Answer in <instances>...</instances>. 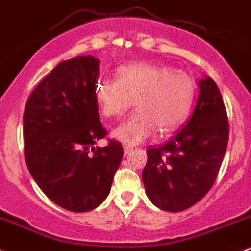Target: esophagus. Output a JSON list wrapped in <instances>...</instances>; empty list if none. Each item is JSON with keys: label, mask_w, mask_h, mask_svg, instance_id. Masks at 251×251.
I'll return each mask as SVG.
<instances>
[{"label": "esophagus", "mask_w": 251, "mask_h": 251, "mask_svg": "<svg viewBox=\"0 0 251 251\" xmlns=\"http://www.w3.org/2000/svg\"><path fill=\"white\" fill-rule=\"evenodd\" d=\"M131 151H132L131 147H127V145H125V147H124V153H125V156L127 155V153H130Z\"/></svg>", "instance_id": "esophagus-1"}]
</instances>
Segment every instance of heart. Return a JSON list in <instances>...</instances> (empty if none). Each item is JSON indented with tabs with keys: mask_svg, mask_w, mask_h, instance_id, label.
I'll use <instances>...</instances> for the list:
<instances>
[{
	"mask_svg": "<svg viewBox=\"0 0 251 251\" xmlns=\"http://www.w3.org/2000/svg\"><path fill=\"white\" fill-rule=\"evenodd\" d=\"M95 100L106 118H119L133 101L136 112L115 127L113 138L136 145L177 128L188 115L194 99V82L182 70L152 64H130L118 69L115 79L100 78Z\"/></svg>",
	"mask_w": 251,
	"mask_h": 251,
	"instance_id": "obj_1",
	"label": "heart"
}]
</instances>
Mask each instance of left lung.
I'll use <instances>...</instances> for the list:
<instances>
[{"instance_id":"left-lung-1","label":"left lung","mask_w":251,"mask_h":251,"mask_svg":"<svg viewBox=\"0 0 251 251\" xmlns=\"http://www.w3.org/2000/svg\"><path fill=\"white\" fill-rule=\"evenodd\" d=\"M198 85L191 118L164 144L147 149L145 193L167 212L184 211L200 201L213 186L226 152L228 121L218 85L211 77Z\"/></svg>"}]
</instances>
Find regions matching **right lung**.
Segmentation results:
<instances>
[{"label":"right lung","mask_w":251,"mask_h":251,"mask_svg":"<svg viewBox=\"0 0 251 251\" xmlns=\"http://www.w3.org/2000/svg\"><path fill=\"white\" fill-rule=\"evenodd\" d=\"M99 59L59 63L33 90L24 112L25 159L46 197L71 212H88L108 197L124 150L95 148L107 131L99 117Z\"/></svg>","instance_id":"1"}]
</instances>
